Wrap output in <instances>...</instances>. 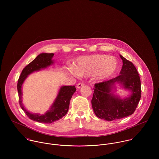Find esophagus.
Segmentation results:
<instances>
[{"label":"esophagus","instance_id":"esophagus-1","mask_svg":"<svg viewBox=\"0 0 159 159\" xmlns=\"http://www.w3.org/2000/svg\"><path fill=\"white\" fill-rule=\"evenodd\" d=\"M84 86V83H78V84H77V88L78 89H80L81 87H83V86Z\"/></svg>","mask_w":159,"mask_h":159}]
</instances>
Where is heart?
I'll list each match as a JSON object with an SVG mask.
<instances>
[{
    "label": "heart",
    "instance_id": "1",
    "mask_svg": "<svg viewBox=\"0 0 159 159\" xmlns=\"http://www.w3.org/2000/svg\"><path fill=\"white\" fill-rule=\"evenodd\" d=\"M117 60L112 56L95 54L78 57L75 63V67L71 68L73 75H89L93 73V78L102 81L110 77L117 68Z\"/></svg>",
    "mask_w": 159,
    "mask_h": 159
}]
</instances>
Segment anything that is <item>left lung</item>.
<instances>
[{"instance_id":"8db88e82","label":"left lung","mask_w":159,"mask_h":159,"mask_svg":"<svg viewBox=\"0 0 159 159\" xmlns=\"http://www.w3.org/2000/svg\"><path fill=\"white\" fill-rule=\"evenodd\" d=\"M122 67L120 75L107 81L95 84L92 107L95 115L104 120L112 121L132 115L140 100L141 90L139 74L135 66L120 55ZM119 84L130 91L131 95L122 99L113 94L115 84Z\"/></svg>"}]
</instances>
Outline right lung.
I'll use <instances>...</instances> for the list:
<instances>
[{
	"mask_svg": "<svg viewBox=\"0 0 159 159\" xmlns=\"http://www.w3.org/2000/svg\"><path fill=\"white\" fill-rule=\"evenodd\" d=\"M53 56V53H42L38 55L34 61L24 68L17 84L19 102L22 110L31 120L45 124H51L58 120L67 113L70 99L76 91L75 86H62L49 110L46 111L45 114L40 115L31 113L24 108L22 102V85L29 75L53 64L54 61L52 60Z\"/></svg>",
	"mask_w": 159,
	"mask_h": 159,
	"instance_id": "1",
	"label": "right lung"
}]
</instances>
